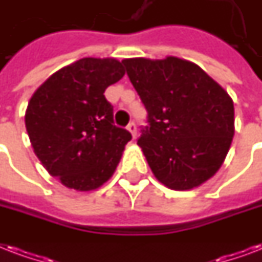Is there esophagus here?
Wrapping results in <instances>:
<instances>
[{
  "mask_svg": "<svg viewBox=\"0 0 262 262\" xmlns=\"http://www.w3.org/2000/svg\"><path fill=\"white\" fill-rule=\"evenodd\" d=\"M127 130L130 132L132 136H133V139H135L136 136H137V127H136V123L135 122H132L127 125Z\"/></svg>",
  "mask_w": 262,
  "mask_h": 262,
  "instance_id": "obj_1",
  "label": "esophagus"
}]
</instances>
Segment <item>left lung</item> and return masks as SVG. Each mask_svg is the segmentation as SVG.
Instances as JSON below:
<instances>
[{"mask_svg": "<svg viewBox=\"0 0 262 262\" xmlns=\"http://www.w3.org/2000/svg\"><path fill=\"white\" fill-rule=\"evenodd\" d=\"M148 113L141 147L154 176L167 188L192 189L217 173L235 133L231 96L192 61L122 60Z\"/></svg>", "mask_w": 262, "mask_h": 262, "instance_id": "obj_1", "label": "left lung"}]
</instances>
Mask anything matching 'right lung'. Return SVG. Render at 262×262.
Returning <instances> with one entry per match:
<instances>
[{
  "mask_svg": "<svg viewBox=\"0 0 262 262\" xmlns=\"http://www.w3.org/2000/svg\"><path fill=\"white\" fill-rule=\"evenodd\" d=\"M125 75L114 57H83L34 92L25 122L42 166L67 188L93 191L111 179L132 135L114 125L105 89Z\"/></svg>",
  "mask_w": 262,
  "mask_h": 262,
  "instance_id": "1",
  "label": "right lung"
}]
</instances>
